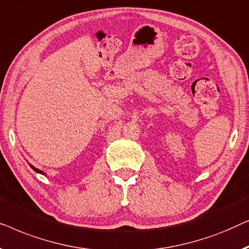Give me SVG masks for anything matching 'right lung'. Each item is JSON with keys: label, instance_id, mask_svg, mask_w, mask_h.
<instances>
[{"label": "right lung", "instance_id": "right-lung-1", "mask_svg": "<svg viewBox=\"0 0 249 249\" xmlns=\"http://www.w3.org/2000/svg\"><path fill=\"white\" fill-rule=\"evenodd\" d=\"M29 166L31 167V168H33V169L35 170V171H36V173H38V174H41V175H44V173H43V171H41V170H39V169H37V168H35L34 166H31V164L29 163Z\"/></svg>", "mask_w": 249, "mask_h": 249}]
</instances>
